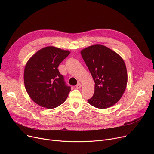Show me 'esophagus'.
<instances>
[{"label":"esophagus","instance_id":"34e87169","mask_svg":"<svg viewBox=\"0 0 154 154\" xmlns=\"http://www.w3.org/2000/svg\"><path fill=\"white\" fill-rule=\"evenodd\" d=\"M81 87H82V85H81V84H80V83H79V84H77L76 85V88H77V89H79V88H81Z\"/></svg>","mask_w":154,"mask_h":154}]
</instances>
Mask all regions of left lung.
Wrapping results in <instances>:
<instances>
[{
    "label": "left lung",
    "instance_id": "obj_1",
    "mask_svg": "<svg viewBox=\"0 0 154 154\" xmlns=\"http://www.w3.org/2000/svg\"><path fill=\"white\" fill-rule=\"evenodd\" d=\"M82 58L95 82V91L87 101L99 109H107L122 97L127 83L125 62L109 48L96 44L82 50Z\"/></svg>",
    "mask_w": 154,
    "mask_h": 154
}]
</instances>
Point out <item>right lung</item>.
Returning <instances> with one entry per match:
<instances>
[{
	"instance_id": "1",
	"label": "right lung",
	"mask_w": 154,
	"mask_h": 154,
	"mask_svg": "<svg viewBox=\"0 0 154 154\" xmlns=\"http://www.w3.org/2000/svg\"><path fill=\"white\" fill-rule=\"evenodd\" d=\"M69 54L59 48L46 47L27 62L24 84L30 97L40 106L54 109L67 99L71 87L66 84L58 67Z\"/></svg>"
}]
</instances>
